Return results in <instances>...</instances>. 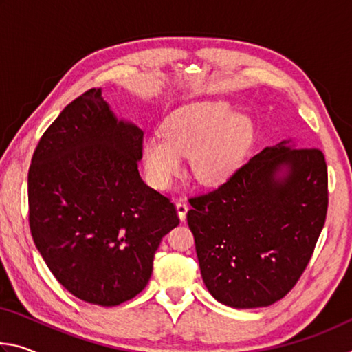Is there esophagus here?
Instances as JSON below:
<instances>
[{
    "instance_id": "34e87169",
    "label": "esophagus",
    "mask_w": 352,
    "mask_h": 352,
    "mask_svg": "<svg viewBox=\"0 0 352 352\" xmlns=\"http://www.w3.org/2000/svg\"><path fill=\"white\" fill-rule=\"evenodd\" d=\"M175 208H177L178 217H180V220L183 222V220L186 219V214H188V204L184 200H178L175 204Z\"/></svg>"
}]
</instances>
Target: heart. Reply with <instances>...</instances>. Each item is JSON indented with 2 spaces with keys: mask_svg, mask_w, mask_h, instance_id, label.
Segmentation results:
<instances>
[{
  "mask_svg": "<svg viewBox=\"0 0 352 352\" xmlns=\"http://www.w3.org/2000/svg\"><path fill=\"white\" fill-rule=\"evenodd\" d=\"M254 140L252 118L231 113L226 102H199L172 111L163 122V136H148L142 162L155 188H169L180 174L182 157L190 160L201 183H219L237 169Z\"/></svg>",
  "mask_w": 352,
  "mask_h": 352,
  "instance_id": "1",
  "label": "heart"
}]
</instances>
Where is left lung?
I'll list each match as a JSON object with an SVG mask.
<instances>
[{"label":"left lung","mask_w":352,"mask_h":352,"mask_svg":"<svg viewBox=\"0 0 352 352\" xmlns=\"http://www.w3.org/2000/svg\"><path fill=\"white\" fill-rule=\"evenodd\" d=\"M189 204L188 225L210 294L236 309L270 306L300 279L323 230L324 155L284 140Z\"/></svg>","instance_id":"obj_1"}]
</instances>
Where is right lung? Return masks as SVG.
Returning a JSON list of instances; mask_svg holds the SVG:
<instances>
[{"instance_id": "right-lung-1", "label": "right lung", "mask_w": 352, "mask_h": 352, "mask_svg": "<svg viewBox=\"0 0 352 352\" xmlns=\"http://www.w3.org/2000/svg\"><path fill=\"white\" fill-rule=\"evenodd\" d=\"M142 135L91 88L47 127L29 168L35 247L57 281L91 305L138 295L160 242L180 223L174 204L140 177Z\"/></svg>"}]
</instances>
